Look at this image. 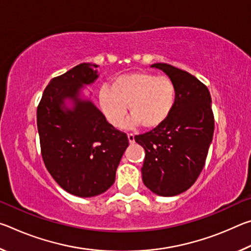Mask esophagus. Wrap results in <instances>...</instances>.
Masks as SVG:
<instances>
[{
  "label": "esophagus",
  "mask_w": 251,
  "mask_h": 251,
  "mask_svg": "<svg viewBox=\"0 0 251 251\" xmlns=\"http://www.w3.org/2000/svg\"><path fill=\"white\" fill-rule=\"evenodd\" d=\"M127 137H128V141L130 144H134L135 143V136L134 134H128L127 135Z\"/></svg>",
  "instance_id": "1"
}]
</instances>
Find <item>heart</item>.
<instances>
[{
  "instance_id": "obj_1",
  "label": "heart",
  "mask_w": 251,
  "mask_h": 251,
  "mask_svg": "<svg viewBox=\"0 0 251 251\" xmlns=\"http://www.w3.org/2000/svg\"><path fill=\"white\" fill-rule=\"evenodd\" d=\"M177 87L171 77L151 72L124 74L112 80L110 87L99 93L100 105L107 121L120 127L125 120L127 106L131 114L127 125L142 124L155 128L167 120L176 104Z\"/></svg>"
}]
</instances>
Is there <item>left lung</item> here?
Returning <instances> with one entry per match:
<instances>
[{"label": "left lung", "mask_w": 251, "mask_h": 251, "mask_svg": "<svg viewBox=\"0 0 251 251\" xmlns=\"http://www.w3.org/2000/svg\"><path fill=\"white\" fill-rule=\"evenodd\" d=\"M159 69L176 84V104L163 124L135 141L145 150L143 182L159 196L186 192L201 173L214 135L211 97L205 84L188 72L165 63Z\"/></svg>", "instance_id": "obj_1"}]
</instances>
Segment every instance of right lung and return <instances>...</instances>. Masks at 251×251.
I'll return each mask as SVG.
<instances>
[{
    "instance_id": "right-lung-1",
    "label": "right lung",
    "mask_w": 251,
    "mask_h": 251,
    "mask_svg": "<svg viewBox=\"0 0 251 251\" xmlns=\"http://www.w3.org/2000/svg\"><path fill=\"white\" fill-rule=\"evenodd\" d=\"M97 65L82 63L50 79L37 106L42 158L50 176L78 197L103 194L115 181L116 169L128 138L106 121L90 100L78 99L83 84L99 77ZM65 98L75 101L72 110Z\"/></svg>"
}]
</instances>
